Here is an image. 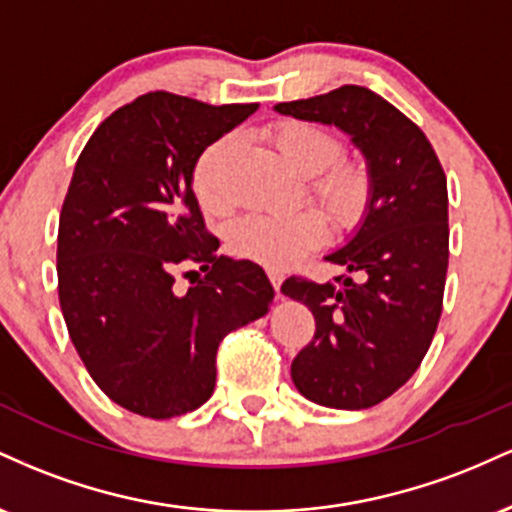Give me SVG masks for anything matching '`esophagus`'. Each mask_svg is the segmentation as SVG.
<instances>
[{"instance_id": "obj_1", "label": "esophagus", "mask_w": 512, "mask_h": 512, "mask_svg": "<svg viewBox=\"0 0 512 512\" xmlns=\"http://www.w3.org/2000/svg\"><path fill=\"white\" fill-rule=\"evenodd\" d=\"M269 281H272V286H274V291L279 293L281 291V281H284V274L281 272H276V269H269Z\"/></svg>"}]
</instances>
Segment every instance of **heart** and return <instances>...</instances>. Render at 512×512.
I'll return each mask as SVG.
<instances>
[{"mask_svg":"<svg viewBox=\"0 0 512 512\" xmlns=\"http://www.w3.org/2000/svg\"><path fill=\"white\" fill-rule=\"evenodd\" d=\"M279 154L298 173L308 175V195L320 204L332 223L356 221L368 199V178L354 161H344L342 142L325 127L305 120H289L274 132ZM240 146L236 132H226L202 149L192 168V187L202 207L226 214L236 204L231 166ZM325 236V221L315 211L291 214H250L231 231V248L264 267L284 269L313 250Z\"/></svg>","mask_w":512,"mask_h":512,"instance_id":"heart-1","label":"heart"}]
</instances>
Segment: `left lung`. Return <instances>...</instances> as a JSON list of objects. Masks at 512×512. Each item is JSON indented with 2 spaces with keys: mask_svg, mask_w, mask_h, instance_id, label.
Returning a JSON list of instances; mask_svg holds the SVG:
<instances>
[{
  "mask_svg": "<svg viewBox=\"0 0 512 512\" xmlns=\"http://www.w3.org/2000/svg\"><path fill=\"white\" fill-rule=\"evenodd\" d=\"M281 115L334 125L368 161L370 202L356 236L327 260L337 284L291 276L281 291L315 317L313 342L291 363L310 402L368 409L424 361L443 313L448 274V182L419 125L363 86L274 105Z\"/></svg>",
  "mask_w": 512,
  "mask_h": 512,
  "instance_id": "1",
  "label": "left lung"
}]
</instances>
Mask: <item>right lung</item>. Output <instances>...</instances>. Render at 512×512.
<instances>
[{
    "instance_id": "obj_1",
    "label": "right lung",
    "mask_w": 512,
    "mask_h": 512,
    "mask_svg": "<svg viewBox=\"0 0 512 512\" xmlns=\"http://www.w3.org/2000/svg\"><path fill=\"white\" fill-rule=\"evenodd\" d=\"M255 110L151 91L105 117L76 161L57 231L62 315L88 375L139 416L202 407L221 339L274 298L260 264L216 252L192 192L204 146ZM195 266L208 274L180 294Z\"/></svg>"
}]
</instances>
